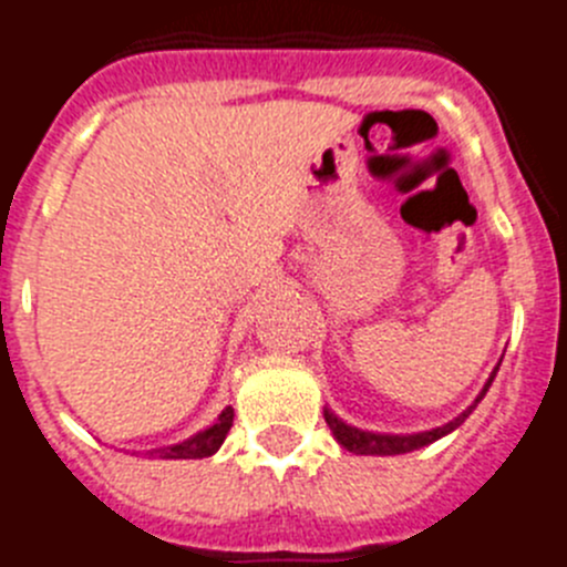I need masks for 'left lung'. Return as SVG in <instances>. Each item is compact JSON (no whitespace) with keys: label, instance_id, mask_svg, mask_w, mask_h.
Returning <instances> with one entry per match:
<instances>
[{"label":"left lung","instance_id":"8db88e82","mask_svg":"<svg viewBox=\"0 0 567 567\" xmlns=\"http://www.w3.org/2000/svg\"><path fill=\"white\" fill-rule=\"evenodd\" d=\"M499 369V365H497ZM497 369L491 372V378L485 380L483 392L477 394V400L465 409L460 417H454L452 423L445 425H437V429H432V432H417V434H378V432H363V429H354V425L343 423V420L338 417L334 412H329V409H323V417H327L329 429H332L334 440H338L340 445H343L346 452L352 454H378V457H392V454H409V452H417V449H423V445L434 443V440L445 437V434H452L457 425L465 423V417H468L474 409H477L480 400L485 398V392H488V385L494 383V378H497Z\"/></svg>","mask_w":567,"mask_h":567}]
</instances>
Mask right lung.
Instances as JSON below:
<instances>
[{"instance_id": "add662e5", "label": "right lung", "mask_w": 567, "mask_h": 567, "mask_svg": "<svg viewBox=\"0 0 567 567\" xmlns=\"http://www.w3.org/2000/svg\"><path fill=\"white\" fill-rule=\"evenodd\" d=\"M233 417L235 412L233 409H224L221 414H218V420H215L209 429H204V432L193 434V437H187L184 443H175V445H164V449H153L150 452V457H158V460H202V457H213L218 449H221V443L227 440L229 429H233Z\"/></svg>"}]
</instances>
